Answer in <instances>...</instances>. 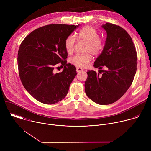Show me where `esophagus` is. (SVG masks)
<instances>
[{
	"label": "esophagus",
	"mask_w": 151,
	"mask_h": 151,
	"mask_svg": "<svg viewBox=\"0 0 151 151\" xmlns=\"http://www.w3.org/2000/svg\"><path fill=\"white\" fill-rule=\"evenodd\" d=\"M82 70H83V69H82V68H76V71L78 72H81V71H82Z\"/></svg>",
	"instance_id": "esophagus-1"
}]
</instances>
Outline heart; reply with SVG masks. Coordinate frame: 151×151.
<instances>
[{
    "label": "heart",
    "mask_w": 151,
    "mask_h": 151,
    "mask_svg": "<svg viewBox=\"0 0 151 151\" xmlns=\"http://www.w3.org/2000/svg\"><path fill=\"white\" fill-rule=\"evenodd\" d=\"M78 40L87 42L84 54H76L70 57L69 61L71 64L80 68L87 66L92 60L91 52L94 55H98L101 53L104 48V42L99 37V33L94 27L87 26L81 28L76 34ZM76 43V38L72 35L68 36L64 41V48L66 52L71 54L74 50Z\"/></svg>",
    "instance_id": "obj_1"
}]
</instances>
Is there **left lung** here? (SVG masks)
<instances>
[{
    "label": "left lung",
    "instance_id": "left-lung-1",
    "mask_svg": "<svg viewBox=\"0 0 151 151\" xmlns=\"http://www.w3.org/2000/svg\"><path fill=\"white\" fill-rule=\"evenodd\" d=\"M102 27L107 32V38L94 66L100 69L106 66L107 70L87 72L85 91L93 101L106 105L119 100L131 86L137 70V56L132 37L124 29L110 23Z\"/></svg>",
    "mask_w": 151,
    "mask_h": 151
}]
</instances>
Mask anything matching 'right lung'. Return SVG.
Returning a JSON list of instances; mask_svg holds the SVG:
<instances>
[{"label":"right lung","mask_w":151,"mask_h":151,"mask_svg":"<svg viewBox=\"0 0 151 151\" xmlns=\"http://www.w3.org/2000/svg\"><path fill=\"white\" fill-rule=\"evenodd\" d=\"M78 26L46 25L32 32L21 42L17 58L19 78L25 89L37 101L52 104L68 94L77 73L74 65L67 64L64 41ZM58 63L63 70L54 74Z\"/></svg>","instance_id":"right-lung-1"}]
</instances>
